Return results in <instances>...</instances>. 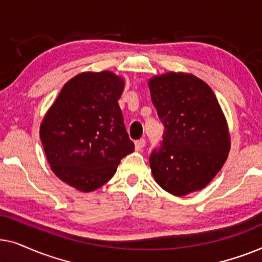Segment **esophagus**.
<instances>
[{"instance_id":"esophagus-1","label":"esophagus","mask_w":262,"mask_h":262,"mask_svg":"<svg viewBox=\"0 0 262 262\" xmlns=\"http://www.w3.org/2000/svg\"><path fill=\"white\" fill-rule=\"evenodd\" d=\"M135 145L136 150H137V151H141V150L144 149L145 146V139H138V141L135 142Z\"/></svg>"}]
</instances>
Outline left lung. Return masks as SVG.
I'll return each instance as SVG.
<instances>
[{"instance_id":"left-lung-1","label":"left lung","mask_w":262,"mask_h":262,"mask_svg":"<svg viewBox=\"0 0 262 262\" xmlns=\"http://www.w3.org/2000/svg\"><path fill=\"white\" fill-rule=\"evenodd\" d=\"M151 101L164 125L150 155L154 178L175 195L205 187L230 149L225 118L209 85L193 75L168 73L149 81Z\"/></svg>"}]
</instances>
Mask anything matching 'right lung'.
I'll return each instance as SVG.
<instances>
[{"label": "right lung", "instance_id": "right-lung-1", "mask_svg": "<svg viewBox=\"0 0 262 262\" xmlns=\"http://www.w3.org/2000/svg\"><path fill=\"white\" fill-rule=\"evenodd\" d=\"M123 89V78L110 71L80 74L64 84L42 120L52 171L78 191L101 187L135 150L118 103Z\"/></svg>", "mask_w": 262, "mask_h": 262}]
</instances>
